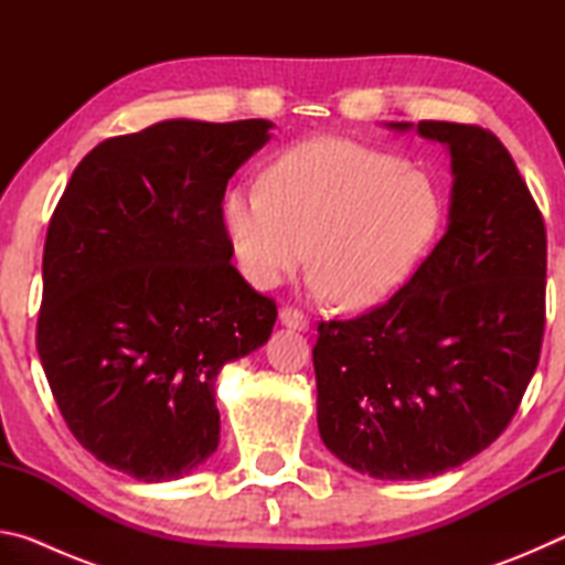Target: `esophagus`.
I'll return each mask as SVG.
<instances>
[{
  "instance_id": "1",
  "label": "esophagus",
  "mask_w": 565,
  "mask_h": 565,
  "mask_svg": "<svg viewBox=\"0 0 565 565\" xmlns=\"http://www.w3.org/2000/svg\"><path fill=\"white\" fill-rule=\"evenodd\" d=\"M279 321L284 323V327L296 329V331H309V327H311L309 317H306L301 309H296V306H284V309L279 311Z\"/></svg>"
}]
</instances>
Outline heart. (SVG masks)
Segmentation results:
<instances>
[{"label":"heart","instance_id":"heart-1","mask_svg":"<svg viewBox=\"0 0 565 565\" xmlns=\"http://www.w3.org/2000/svg\"><path fill=\"white\" fill-rule=\"evenodd\" d=\"M222 224L238 269L269 289L306 259L311 286L347 309L398 291L438 226L428 181L384 151L347 139H309L276 157L262 184L234 186Z\"/></svg>","mask_w":565,"mask_h":565}]
</instances>
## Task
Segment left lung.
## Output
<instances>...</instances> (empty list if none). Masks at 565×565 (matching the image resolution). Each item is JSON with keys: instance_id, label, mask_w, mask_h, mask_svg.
<instances>
[{"instance_id": "obj_1", "label": "left lung", "mask_w": 565, "mask_h": 565, "mask_svg": "<svg viewBox=\"0 0 565 565\" xmlns=\"http://www.w3.org/2000/svg\"><path fill=\"white\" fill-rule=\"evenodd\" d=\"M416 129L451 151L446 234L386 303L321 321L313 347L323 444L384 481L446 473L489 448L546 327V226L509 149L476 124Z\"/></svg>"}]
</instances>
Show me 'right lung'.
Wrapping results in <instances>:
<instances>
[{
  "mask_svg": "<svg viewBox=\"0 0 565 565\" xmlns=\"http://www.w3.org/2000/svg\"><path fill=\"white\" fill-rule=\"evenodd\" d=\"M271 127L169 119L111 137L52 214L36 351L76 441L139 481L216 451L218 371L271 337L276 303L236 271L222 224L228 179Z\"/></svg>",
  "mask_w": 565,
  "mask_h": 565,
  "instance_id": "right-lung-1",
  "label": "right lung"
}]
</instances>
